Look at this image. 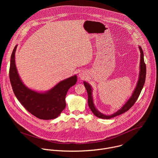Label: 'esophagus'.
<instances>
[{
    "instance_id": "obj_1",
    "label": "esophagus",
    "mask_w": 158,
    "mask_h": 158,
    "mask_svg": "<svg viewBox=\"0 0 158 158\" xmlns=\"http://www.w3.org/2000/svg\"><path fill=\"white\" fill-rule=\"evenodd\" d=\"M85 73L84 72V71H81L79 73V75L78 76L81 78V79H84L85 77Z\"/></svg>"
}]
</instances>
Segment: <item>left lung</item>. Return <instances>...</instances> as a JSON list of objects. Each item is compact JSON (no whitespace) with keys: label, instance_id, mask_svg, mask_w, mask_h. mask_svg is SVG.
Segmentation results:
<instances>
[{"label":"left lung","instance_id":"obj_1","mask_svg":"<svg viewBox=\"0 0 158 158\" xmlns=\"http://www.w3.org/2000/svg\"><path fill=\"white\" fill-rule=\"evenodd\" d=\"M139 49L141 53V59H140V64H139V74L138 77V80L135 87L134 91L131 96V97L129 98V99L126 101V102L122 106V107L119 109L118 111L114 112V114L111 115H106L102 114V112H99L98 109L96 107L94 104V99L93 96V87L89 84L87 82L84 81V85L87 90V94H88V106L89 108L91 109V111L93 112V114L97 116L99 118L104 119H109L110 118H112L114 117H116L117 116L121 115L125 112L127 111L135 103L138 99V97L139 96V94L142 91L143 88L145 80H146V66L144 63V54L143 49L141 46H139Z\"/></svg>","mask_w":158,"mask_h":158}]
</instances>
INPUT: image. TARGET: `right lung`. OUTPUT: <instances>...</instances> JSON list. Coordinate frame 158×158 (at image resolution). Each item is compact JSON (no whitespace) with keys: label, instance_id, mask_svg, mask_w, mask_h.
Masks as SVG:
<instances>
[{"label":"right lung","instance_id":"1","mask_svg":"<svg viewBox=\"0 0 158 158\" xmlns=\"http://www.w3.org/2000/svg\"><path fill=\"white\" fill-rule=\"evenodd\" d=\"M15 46L10 57L9 77L14 93L18 101L29 112L39 119L50 120L57 118L65 109V98L68 90L76 84L74 75L62 80L48 91H36L27 87L21 80L15 65Z\"/></svg>","mask_w":158,"mask_h":158}]
</instances>
